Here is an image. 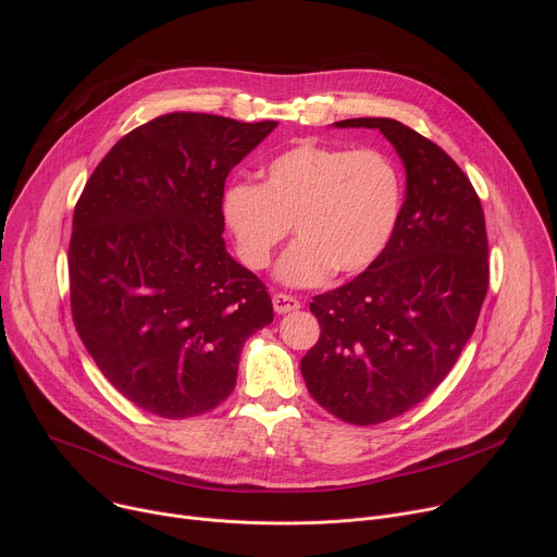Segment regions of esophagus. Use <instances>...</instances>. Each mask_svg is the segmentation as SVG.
<instances>
[{
  "instance_id": "obj_1",
  "label": "esophagus",
  "mask_w": 557,
  "mask_h": 557,
  "mask_svg": "<svg viewBox=\"0 0 557 557\" xmlns=\"http://www.w3.org/2000/svg\"><path fill=\"white\" fill-rule=\"evenodd\" d=\"M299 299H295L293 295H286V293H275L273 295V308L277 314H284V312H293V310H299Z\"/></svg>"
}]
</instances>
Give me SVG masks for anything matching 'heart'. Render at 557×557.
<instances>
[{"label": "heart", "mask_w": 557, "mask_h": 557, "mask_svg": "<svg viewBox=\"0 0 557 557\" xmlns=\"http://www.w3.org/2000/svg\"><path fill=\"white\" fill-rule=\"evenodd\" d=\"M404 209V178L379 149L297 140L262 170V185L231 183L220 213L237 258L251 271L271 264L290 231L297 240L275 277L293 288L317 286L333 271L359 275L387 249Z\"/></svg>", "instance_id": "1"}]
</instances>
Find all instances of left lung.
I'll list each match as a JSON object with an SVG mask.
<instances>
[{
  "label": "left lung",
  "mask_w": 557,
  "mask_h": 557,
  "mask_svg": "<svg viewBox=\"0 0 557 557\" xmlns=\"http://www.w3.org/2000/svg\"><path fill=\"white\" fill-rule=\"evenodd\" d=\"M379 129L406 168V200L383 256L352 282L312 297L322 335L301 359L312 399L352 425L421 404L469 342L490 286L485 213L469 178L432 140L394 119Z\"/></svg>",
  "instance_id": "1"
}]
</instances>
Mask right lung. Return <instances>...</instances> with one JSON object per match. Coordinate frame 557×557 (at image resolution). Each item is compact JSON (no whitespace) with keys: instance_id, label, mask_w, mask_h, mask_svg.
<instances>
[{"instance_id":"add662e5","label":"right lung","mask_w":557,"mask_h":557,"mask_svg":"<svg viewBox=\"0 0 557 557\" xmlns=\"http://www.w3.org/2000/svg\"><path fill=\"white\" fill-rule=\"evenodd\" d=\"M275 127L163 114L106 153L74 207L76 333L145 412L187 419L220 406L245 342L273 322L264 284L224 249L220 198L228 172Z\"/></svg>"}]
</instances>
